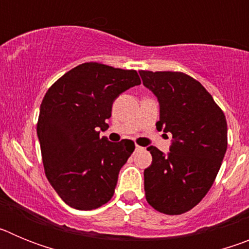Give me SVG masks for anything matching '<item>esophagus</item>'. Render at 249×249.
I'll list each match as a JSON object with an SVG mask.
<instances>
[{"label": "esophagus", "mask_w": 249, "mask_h": 249, "mask_svg": "<svg viewBox=\"0 0 249 249\" xmlns=\"http://www.w3.org/2000/svg\"><path fill=\"white\" fill-rule=\"evenodd\" d=\"M141 149H143L141 146H138V144H136V151H141Z\"/></svg>", "instance_id": "esophagus-1"}]
</instances>
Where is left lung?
Listing matches in <instances>:
<instances>
[{
    "label": "left lung",
    "instance_id": "1",
    "mask_svg": "<svg viewBox=\"0 0 249 249\" xmlns=\"http://www.w3.org/2000/svg\"><path fill=\"white\" fill-rule=\"evenodd\" d=\"M143 85L160 102L158 131L173 143L164 156L148 147L144 169L146 199L156 211L175 215L202 201L214 182L227 149V121L211 93L183 72L140 71Z\"/></svg>",
    "mask_w": 249,
    "mask_h": 249
}]
</instances>
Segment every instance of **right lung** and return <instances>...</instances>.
Here are the masks:
<instances>
[{
    "instance_id": "1",
    "label": "right lung",
    "mask_w": 249,
    "mask_h": 249,
    "mask_svg": "<svg viewBox=\"0 0 249 249\" xmlns=\"http://www.w3.org/2000/svg\"><path fill=\"white\" fill-rule=\"evenodd\" d=\"M137 85L135 70L86 62L46 92L37 122L43 167L51 186L72 208L96 210L112 198L135 142L112 143L100 131L108 128L113 101Z\"/></svg>"
}]
</instances>
